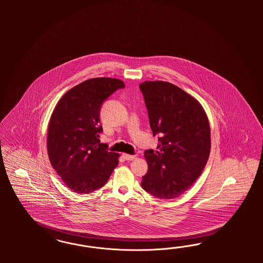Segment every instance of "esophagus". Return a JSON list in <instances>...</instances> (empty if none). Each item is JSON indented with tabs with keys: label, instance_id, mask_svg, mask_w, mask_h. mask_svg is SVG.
<instances>
[{
	"label": "esophagus",
	"instance_id": "esophagus-1",
	"mask_svg": "<svg viewBox=\"0 0 263 263\" xmlns=\"http://www.w3.org/2000/svg\"><path fill=\"white\" fill-rule=\"evenodd\" d=\"M123 158L126 161H132L135 159V155H130V154H123Z\"/></svg>",
	"mask_w": 263,
	"mask_h": 263
}]
</instances>
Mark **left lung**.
I'll use <instances>...</instances> for the list:
<instances>
[{
  "mask_svg": "<svg viewBox=\"0 0 263 263\" xmlns=\"http://www.w3.org/2000/svg\"><path fill=\"white\" fill-rule=\"evenodd\" d=\"M139 87L152 134L159 135L157 151L144 152L148 170L141 185L158 199H175L191 187L206 165L210 153L206 114L194 97L171 83L145 81Z\"/></svg>",
  "mask_w": 263,
  "mask_h": 263,
  "instance_id": "left-lung-1",
  "label": "left lung"
}]
</instances>
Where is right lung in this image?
Segmentation results:
<instances>
[{"label":"right lung","instance_id":"obj_1","mask_svg":"<svg viewBox=\"0 0 263 263\" xmlns=\"http://www.w3.org/2000/svg\"><path fill=\"white\" fill-rule=\"evenodd\" d=\"M124 83L114 78L87 80L64 95L48 126L47 151L52 167L65 186L78 194L101 188L119 164V154L100 143V110Z\"/></svg>","mask_w":263,"mask_h":263}]
</instances>
